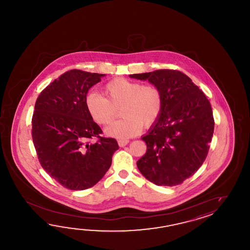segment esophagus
<instances>
[{
    "mask_svg": "<svg viewBox=\"0 0 250 250\" xmlns=\"http://www.w3.org/2000/svg\"><path fill=\"white\" fill-rule=\"evenodd\" d=\"M128 142H129L128 139H119V140H118V144H119V146H120L121 147L125 146Z\"/></svg>",
    "mask_w": 250,
    "mask_h": 250,
    "instance_id": "1",
    "label": "esophagus"
}]
</instances>
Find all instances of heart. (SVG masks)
Wrapping results in <instances>:
<instances>
[{
  "label": "heart",
  "instance_id": "heart-1",
  "mask_svg": "<svg viewBox=\"0 0 250 250\" xmlns=\"http://www.w3.org/2000/svg\"><path fill=\"white\" fill-rule=\"evenodd\" d=\"M104 96L91 93L85 96L86 110L94 122L101 125L111 123L121 109L122 119L105 128L108 136L118 138L133 137L145 127H150L163 111V96L157 87L119 78L104 86Z\"/></svg>",
  "mask_w": 250,
  "mask_h": 250
}]
</instances>
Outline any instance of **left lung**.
<instances>
[{"mask_svg": "<svg viewBox=\"0 0 250 250\" xmlns=\"http://www.w3.org/2000/svg\"><path fill=\"white\" fill-rule=\"evenodd\" d=\"M148 80L163 96L159 119L141 138L146 152L138 170L157 186H176L197 171L207 158L214 121L206 95L178 70L158 69L129 75Z\"/></svg>", "mask_w": 250, "mask_h": 250, "instance_id": "left-lung-1", "label": "left lung"}]
</instances>
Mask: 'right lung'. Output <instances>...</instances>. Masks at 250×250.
<instances>
[{
    "instance_id": "1",
    "label": "right lung",
    "mask_w": 250,
    "mask_h": 250,
    "mask_svg": "<svg viewBox=\"0 0 250 250\" xmlns=\"http://www.w3.org/2000/svg\"><path fill=\"white\" fill-rule=\"evenodd\" d=\"M105 74L71 69L47 85L37 99L32 138L43 170L71 190L95 186L119 149L114 138H102L101 127L85 107L87 92ZM98 138L96 143L89 139Z\"/></svg>"
}]
</instances>
